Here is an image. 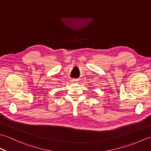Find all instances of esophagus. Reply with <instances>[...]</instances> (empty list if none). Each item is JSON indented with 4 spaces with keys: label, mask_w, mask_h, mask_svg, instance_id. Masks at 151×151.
<instances>
[{
    "label": "esophagus",
    "mask_w": 151,
    "mask_h": 151,
    "mask_svg": "<svg viewBox=\"0 0 151 151\" xmlns=\"http://www.w3.org/2000/svg\"><path fill=\"white\" fill-rule=\"evenodd\" d=\"M73 82H74V83H76V82H77V81H76V80H73Z\"/></svg>",
    "instance_id": "1"
}]
</instances>
